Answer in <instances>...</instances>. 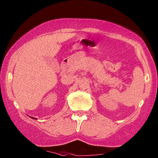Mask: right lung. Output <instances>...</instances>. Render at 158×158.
Instances as JSON below:
<instances>
[{
    "label": "right lung",
    "mask_w": 158,
    "mask_h": 158,
    "mask_svg": "<svg viewBox=\"0 0 158 158\" xmlns=\"http://www.w3.org/2000/svg\"><path fill=\"white\" fill-rule=\"evenodd\" d=\"M28 116H29V115H28ZM30 118H33V119H35H35H37V118H35V117H30V116H29Z\"/></svg>",
    "instance_id": "obj_1"
}]
</instances>
